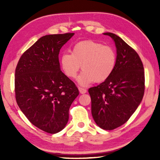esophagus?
<instances>
[{
	"label": "esophagus",
	"instance_id": "34e87169",
	"mask_svg": "<svg viewBox=\"0 0 160 160\" xmlns=\"http://www.w3.org/2000/svg\"><path fill=\"white\" fill-rule=\"evenodd\" d=\"M78 89H79L80 93H82V94H84V93H85L87 92V90L85 89H84V88L79 87V88H78Z\"/></svg>",
	"mask_w": 160,
	"mask_h": 160
}]
</instances>
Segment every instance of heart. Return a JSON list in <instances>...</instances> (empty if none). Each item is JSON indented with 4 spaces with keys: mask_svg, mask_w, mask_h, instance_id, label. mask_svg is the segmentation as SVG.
<instances>
[{
    "mask_svg": "<svg viewBox=\"0 0 160 160\" xmlns=\"http://www.w3.org/2000/svg\"><path fill=\"white\" fill-rule=\"evenodd\" d=\"M116 62L113 48L93 40L78 42L73 47L71 53H63L60 57L61 67L68 78H76L82 68L83 71L78 78L82 86L107 80L113 73Z\"/></svg>",
    "mask_w": 160,
    "mask_h": 160,
    "instance_id": "b5f03b06",
    "label": "heart"
}]
</instances>
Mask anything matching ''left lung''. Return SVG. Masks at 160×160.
I'll return each mask as SVG.
<instances>
[{
	"label": "left lung",
	"instance_id": "obj_1",
	"mask_svg": "<svg viewBox=\"0 0 160 160\" xmlns=\"http://www.w3.org/2000/svg\"><path fill=\"white\" fill-rule=\"evenodd\" d=\"M114 40L117 62L111 76L89 89L91 113L98 127L113 130L125 122L137 109L144 93V71L138 53L118 36L104 33Z\"/></svg>",
	"mask_w": 160,
	"mask_h": 160
}]
</instances>
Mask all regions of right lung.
I'll list each match as a JSON object with an SVG mask.
<instances>
[{"mask_svg":"<svg viewBox=\"0 0 160 160\" xmlns=\"http://www.w3.org/2000/svg\"><path fill=\"white\" fill-rule=\"evenodd\" d=\"M74 33L46 35L24 52L15 71V96L20 110L42 131L54 134L65 127L71 104L79 95L60 70V49Z\"/></svg>","mask_w":160,"mask_h":160,"instance_id":"add662e5","label":"right lung"}]
</instances>
